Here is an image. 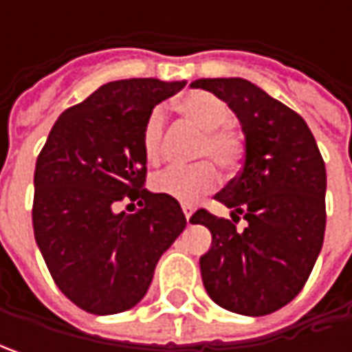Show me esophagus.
Here are the masks:
<instances>
[{
    "mask_svg": "<svg viewBox=\"0 0 352 352\" xmlns=\"http://www.w3.org/2000/svg\"><path fill=\"white\" fill-rule=\"evenodd\" d=\"M182 211H184V215H186V219L190 221V217H192V213H194V206H190V204H184Z\"/></svg>",
    "mask_w": 352,
    "mask_h": 352,
    "instance_id": "esophagus-1",
    "label": "esophagus"
}]
</instances>
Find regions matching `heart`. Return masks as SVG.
Listing matches in <instances>:
<instances>
[{
	"label": "heart",
	"instance_id": "heart-1",
	"mask_svg": "<svg viewBox=\"0 0 352 352\" xmlns=\"http://www.w3.org/2000/svg\"><path fill=\"white\" fill-rule=\"evenodd\" d=\"M176 109L201 133L196 146V158H211L223 172H233L245 153L243 133L231 127L229 105L210 91L196 89L182 96L176 102ZM162 137H164V111L155 107L141 133V146L144 160L158 164L162 158ZM153 190L160 196L176 199L180 204H194L201 196L210 194L217 186V172L211 162H197L186 168H168L153 178Z\"/></svg>",
	"mask_w": 352,
	"mask_h": 352
}]
</instances>
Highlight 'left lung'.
I'll return each mask as SVG.
<instances>
[{
	"label": "left lung",
	"instance_id": "1",
	"mask_svg": "<svg viewBox=\"0 0 352 352\" xmlns=\"http://www.w3.org/2000/svg\"><path fill=\"white\" fill-rule=\"evenodd\" d=\"M192 88L223 100L241 123L245 158L239 176L215 196L231 219L197 210L192 223L211 231L199 258L206 292L241 316H268L300 294L325 233L327 174L302 117L243 78H201ZM241 217L248 227L236 232Z\"/></svg>",
	"mask_w": 352,
	"mask_h": 352
}]
</instances>
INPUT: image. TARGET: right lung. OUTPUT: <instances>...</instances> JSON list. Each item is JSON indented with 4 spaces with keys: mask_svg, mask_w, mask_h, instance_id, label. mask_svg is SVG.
<instances>
[{
    "mask_svg": "<svg viewBox=\"0 0 352 352\" xmlns=\"http://www.w3.org/2000/svg\"><path fill=\"white\" fill-rule=\"evenodd\" d=\"M184 86L156 78L103 84L56 119L36 158L34 239L56 286L88 314L139 304L158 258L186 229L176 199L142 188L141 146L148 113ZM125 197L138 201L135 214L116 211Z\"/></svg>",
    "mask_w": 352,
    "mask_h": 352,
    "instance_id": "1",
    "label": "right lung"
}]
</instances>
